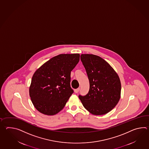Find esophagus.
<instances>
[{
    "instance_id": "1",
    "label": "esophagus",
    "mask_w": 149,
    "mask_h": 149,
    "mask_svg": "<svg viewBox=\"0 0 149 149\" xmlns=\"http://www.w3.org/2000/svg\"><path fill=\"white\" fill-rule=\"evenodd\" d=\"M79 88H77V89H76L74 90V92L75 93H77L79 91Z\"/></svg>"
}]
</instances>
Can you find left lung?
Returning <instances> with one entry per match:
<instances>
[{"mask_svg":"<svg viewBox=\"0 0 149 149\" xmlns=\"http://www.w3.org/2000/svg\"><path fill=\"white\" fill-rule=\"evenodd\" d=\"M81 60L89 80V93L79 95L84 108L96 116L105 114L113 109L121 97V86L118 74L101 57L82 54Z\"/></svg>","mask_w":149,"mask_h":149,"instance_id":"left-lung-1","label":"left lung"}]
</instances>
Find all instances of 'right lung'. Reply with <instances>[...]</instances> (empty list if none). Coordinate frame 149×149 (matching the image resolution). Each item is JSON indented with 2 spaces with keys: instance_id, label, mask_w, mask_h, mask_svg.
Here are the masks:
<instances>
[{
  "instance_id": "add662e5",
  "label": "right lung",
  "mask_w": 149,
  "mask_h": 149,
  "mask_svg": "<svg viewBox=\"0 0 149 149\" xmlns=\"http://www.w3.org/2000/svg\"><path fill=\"white\" fill-rule=\"evenodd\" d=\"M80 55L61 54L44 63L35 71L29 87L33 106L40 112L53 116L65 107L73 93L70 73L79 62Z\"/></svg>"
}]
</instances>
